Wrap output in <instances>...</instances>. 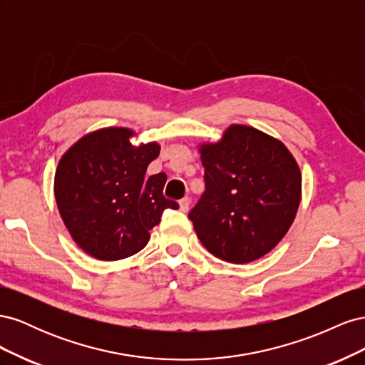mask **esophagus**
Returning <instances> with one entry per match:
<instances>
[{
    "instance_id": "34e87169",
    "label": "esophagus",
    "mask_w": 365,
    "mask_h": 365,
    "mask_svg": "<svg viewBox=\"0 0 365 365\" xmlns=\"http://www.w3.org/2000/svg\"><path fill=\"white\" fill-rule=\"evenodd\" d=\"M189 207H190L189 197H182V200L180 201V210H181V212L187 213V212H189Z\"/></svg>"
}]
</instances>
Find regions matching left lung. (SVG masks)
I'll list each match as a JSON object with an SVG mask.
<instances>
[{
  "label": "left lung",
  "mask_w": 365,
  "mask_h": 365,
  "mask_svg": "<svg viewBox=\"0 0 365 365\" xmlns=\"http://www.w3.org/2000/svg\"><path fill=\"white\" fill-rule=\"evenodd\" d=\"M197 152L205 192L189 215L197 239L228 263L263 257L288 233L302 201V172L291 150L256 128L230 125Z\"/></svg>",
  "instance_id": "obj_1"
}]
</instances>
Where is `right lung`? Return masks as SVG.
Instances as JSON below:
<instances>
[{"mask_svg":"<svg viewBox=\"0 0 365 365\" xmlns=\"http://www.w3.org/2000/svg\"><path fill=\"white\" fill-rule=\"evenodd\" d=\"M134 129L118 126L88 132L63 153L54 173L63 224L76 245L97 260L134 256L148 245L164 210L178 208L163 196L165 173L145 180L161 146L134 145Z\"/></svg>","mask_w":365,"mask_h":365,"instance_id":"add662e5","label":"right lung"}]
</instances>
